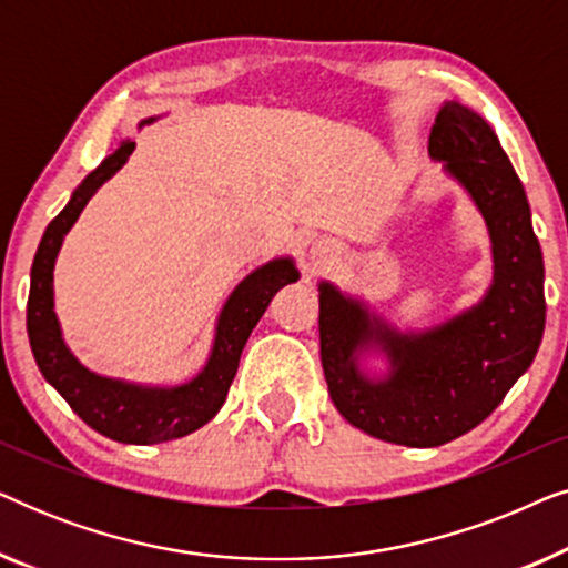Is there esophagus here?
Here are the masks:
<instances>
[{
  "mask_svg": "<svg viewBox=\"0 0 568 568\" xmlns=\"http://www.w3.org/2000/svg\"><path fill=\"white\" fill-rule=\"evenodd\" d=\"M336 243H331V240H317L313 245V251H310V258H313V266H325L333 255H336Z\"/></svg>",
  "mask_w": 568,
  "mask_h": 568,
  "instance_id": "obj_1",
  "label": "esophagus"
}]
</instances>
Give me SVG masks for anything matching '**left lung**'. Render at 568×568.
<instances>
[{"label":"left lung","instance_id":"left-lung-1","mask_svg":"<svg viewBox=\"0 0 568 568\" xmlns=\"http://www.w3.org/2000/svg\"><path fill=\"white\" fill-rule=\"evenodd\" d=\"M429 158L468 191L486 220L494 282L478 305L426 331L403 333L367 302L321 282V362L333 406L369 437L439 447L491 416L538 354L546 328L542 253L530 204L499 136L455 100L439 108ZM386 356L385 376L361 367Z\"/></svg>","mask_w":568,"mask_h":568}]
</instances>
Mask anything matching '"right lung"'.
<instances>
[{
  "label": "right lung",
  "mask_w": 568,
  "mask_h": 568,
  "mask_svg": "<svg viewBox=\"0 0 568 568\" xmlns=\"http://www.w3.org/2000/svg\"><path fill=\"white\" fill-rule=\"evenodd\" d=\"M152 121L154 119H146L139 126H146ZM134 146L136 142L131 139L121 142L119 150L108 154L77 185L69 204L45 227L41 245L36 251L33 268H30L28 338L41 375L57 387L61 398L72 406L84 424L108 439L123 442V445H158V442L185 437L212 422L227 398L247 336L261 321V315L266 313L274 294L282 286L297 282L300 271L292 258H274L235 286L216 317L214 344L204 369L189 383L175 387L136 385L90 372L69 352L64 336H61L59 317L53 313V266H57L64 235L72 230L77 216L82 214L100 185L111 181L115 170L126 165Z\"/></svg>",
  "instance_id": "obj_1"
}]
</instances>
